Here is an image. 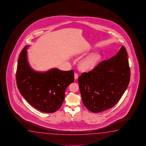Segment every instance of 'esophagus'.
Returning a JSON list of instances; mask_svg holds the SVG:
<instances>
[{
    "label": "esophagus",
    "mask_w": 146,
    "mask_h": 146,
    "mask_svg": "<svg viewBox=\"0 0 146 146\" xmlns=\"http://www.w3.org/2000/svg\"><path fill=\"white\" fill-rule=\"evenodd\" d=\"M78 77H79L78 74L77 72H75L74 73V79H75V80H77L78 78Z\"/></svg>",
    "instance_id": "esophagus-1"
}]
</instances>
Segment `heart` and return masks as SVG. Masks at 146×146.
I'll return each mask as SVG.
<instances>
[{
    "instance_id": "obj_1",
    "label": "heart",
    "mask_w": 146,
    "mask_h": 146,
    "mask_svg": "<svg viewBox=\"0 0 146 146\" xmlns=\"http://www.w3.org/2000/svg\"><path fill=\"white\" fill-rule=\"evenodd\" d=\"M100 56L98 54H92L84 59L81 63V67L83 70L92 69L100 59Z\"/></svg>"
}]
</instances>
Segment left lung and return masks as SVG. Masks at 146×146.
Returning <instances> with one entry per match:
<instances>
[{
	"instance_id": "8db88e82",
	"label": "left lung",
	"mask_w": 146,
	"mask_h": 146,
	"mask_svg": "<svg viewBox=\"0 0 146 146\" xmlns=\"http://www.w3.org/2000/svg\"><path fill=\"white\" fill-rule=\"evenodd\" d=\"M128 54L122 46L117 54L83 72L78 83L84 106L98 113L111 108L119 101L128 86L130 69Z\"/></svg>"
}]
</instances>
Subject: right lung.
<instances>
[{
	"instance_id": "right-lung-1",
	"label": "right lung",
	"mask_w": 146,
	"mask_h": 146,
	"mask_svg": "<svg viewBox=\"0 0 146 146\" xmlns=\"http://www.w3.org/2000/svg\"><path fill=\"white\" fill-rule=\"evenodd\" d=\"M25 46L20 52L16 74L20 94L29 104L39 111L52 113L62 106L67 87L74 81V70L54 68L44 73L37 72L27 62Z\"/></svg>"
}]
</instances>
